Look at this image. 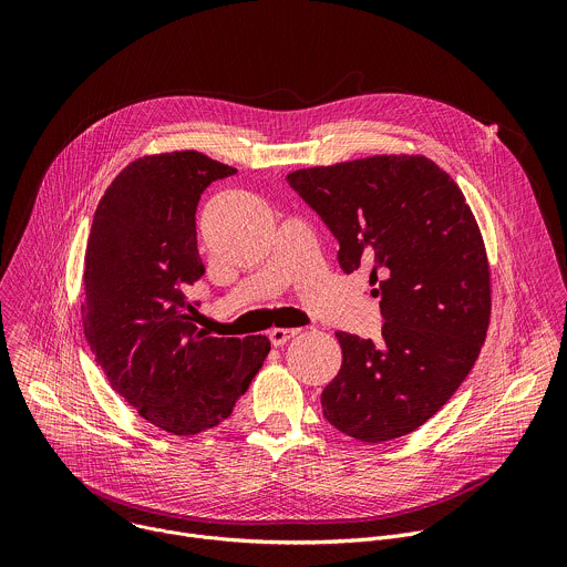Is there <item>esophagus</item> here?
I'll list each match as a JSON object with an SVG mask.
<instances>
[{"label": "esophagus", "instance_id": "esophagus-1", "mask_svg": "<svg viewBox=\"0 0 567 567\" xmlns=\"http://www.w3.org/2000/svg\"><path fill=\"white\" fill-rule=\"evenodd\" d=\"M300 330H289V328H274L271 332H269V341L276 346V348H280V346H285V343H289L296 334H298Z\"/></svg>", "mask_w": 567, "mask_h": 567}]
</instances>
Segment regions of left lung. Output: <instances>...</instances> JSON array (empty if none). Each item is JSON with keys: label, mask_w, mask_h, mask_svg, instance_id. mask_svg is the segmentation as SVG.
Here are the masks:
<instances>
[{"label": "left lung", "mask_w": 567, "mask_h": 567, "mask_svg": "<svg viewBox=\"0 0 567 567\" xmlns=\"http://www.w3.org/2000/svg\"><path fill=\"white\" fill-rule=\"evenodd\" d=\"M339 241L346 274L370 271L381 341L337 332L343 363L320 394L341 433L379 444L431 420L487 337L492 280L457 184L426 156L379 154L287 175Z\"/></svg>", "instance_id": "obj_1"}]
</instances>
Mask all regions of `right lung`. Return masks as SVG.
Segmentation results:
<instances>
[{
  "mask_svg": "<svg viewBox=\"0 0 567 567\" xmlns=\"http://www.w3.org/2000/svg\"><path fill=\"white\" fill-rule=\"evenodd\" d=\"M235 173L195 150L143 156L105 190L87 239V343L112 390L173 435L226 420L271 350L267 337L215 339L193 322L197 204Z\"/></svg>",
  "mask_w": 567,
  "mask_h": 567,
  "instance_id": "1",
  "label": "right lung"
}]
</instances>
